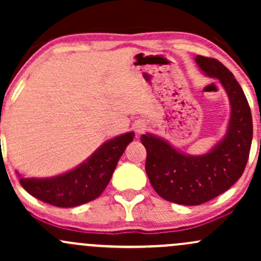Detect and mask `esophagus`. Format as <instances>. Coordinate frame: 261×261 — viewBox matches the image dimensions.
Segmentation results:
<instances>
[{
    "label": "esophagus",
    "instance_id": "1",
    "mask_svg": "<svg viewBox=\"0 0 261 261\" xmlns=\"http://www.w3.org/2000/svg\"><path fill=\"white\" fill-rule=\"evenodd\" d=\"M135 130H136L137 134H142L143 131L146 130V126L145 124H142V122H139V124H136V126H135Z\"/></svg>",
    "mask_w": 261,
    "mask_h": 261
}]
</instances>
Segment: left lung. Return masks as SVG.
Masks as SVG:
<instances>
[{"instance_id": "1", "label": "left lung", "mask_w": 261, "mask_h": 261, "mask_svg": "<svg viewBox=\"0 0 261 261\" xmlns=\"http://www.w3.org/2000/svg\"><path fill=\"white\" fill-rule=\"evenodd\" d=\"M195 61L206 76L220 81L228 95L230 118L223 139L207 153L190 155L154 135L141 136L147 151L146 173L155 193L187 206L201 205L228 190L243 174L253 140L249 104L233 73L216 59L197 55Z\"/></svg>"}]
</instances>
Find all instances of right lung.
<instances>
[{
  "label": "right lung",
  "mask_w": 261,
  "mask_h": 261,
  "mask_svg": "<svg viewBox=\"0 0 261 261\" xmlns=\"http://www.w3.org/2000/svg\"><path fill=\"white\" fill-rule=\"evenodd\" d=\"M135 134H122L107 141L74 169L51 178H24L23 188L41 201L58 207H74L97 199L109 184L116 164Z\"/></svg>",
  "instance_id": "add662e5"
}]
</instances>
